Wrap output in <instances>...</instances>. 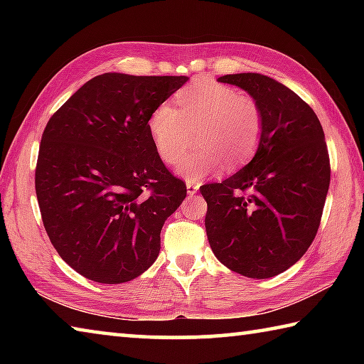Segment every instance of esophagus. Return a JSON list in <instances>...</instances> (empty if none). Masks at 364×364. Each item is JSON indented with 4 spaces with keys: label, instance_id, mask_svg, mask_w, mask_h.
<instances>
[{
    "label": "esophagus",
    "instance_id": "34e87169",
    "mask_svg": "<svg viewBox=\"0 0 364 364\" xmlns=\"http://www.w3.org/2000/svg\"><path fill=\"white\" fill-rule=\"evenodd\" d=\"M199 188H200V184L196 183V181H188V183H186V189H188V194H189V196L196 194L197 191H199Z\"/></svg>",
    "mask_w": 364,
    "mask_h": 364
}]
</instances>
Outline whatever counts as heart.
I'll return each mask as SVG.
<instances>
[{"label": "heart", "mask_w": 364, "mask_h": 364, "mask_svg": "<svg viewBox=\"0 0 364 364\" xmlns=\"http://www.w3.org/2000/svg\"><path fill=\"white\" fill-rule=\"evenodd\" d=\"M176 104L178 109L164 102L154 110L149 133L160 159L171 165L180 162L196 134L201 147L178 165L188 180H200L225 164L239 167L255 154L263 114L254 97L213 80H199L176 96Z\"/></svg>", "instance_id": "obj_1"}]
</instances>
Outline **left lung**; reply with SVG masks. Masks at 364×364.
Instances as JSON below:
<instances>
[{"instance_id": "left-lung-1", "label": "left lung", "mask_w": 364, "mask_h": 364, "mask_svg": "<svg viewBox=\"0 0 364 364\" xmlns=\"http://www.w3.org/2000/svg\"><path fill=\"white\" fill-rule=\"evenodd\" d=\"M218 82L254 97L263 132L245 167L200 188L207 237L234 273L273 278L297 263L316 236L331 181L324 132L313 109L278 80L247 72Z\"/></svg>"}]
</instances>
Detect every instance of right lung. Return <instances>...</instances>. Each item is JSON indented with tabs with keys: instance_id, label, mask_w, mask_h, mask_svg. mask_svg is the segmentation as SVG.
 I'll return each instance as SVG.
<instances>
[{
	"instance_id": "add662e5",
	"label": "right lung",
	"mask_w": 364,
	"mask_h": 364,
	"mask_svg": "<svg viewBox=\"0 0 364 364\" xmlns=\"http://www.w3.org/2000/svg\"><path fill=\"white\" fill-rule=\"evenodd\" d=\"M188 80L102 73L49 119L36 199L49 241L85 278L120 284L157 260L160 231L186 186L157 154L149 119Z\"/></svg>"
}]
</instances>
